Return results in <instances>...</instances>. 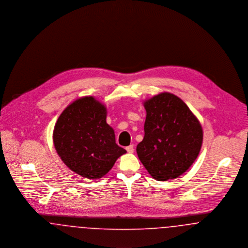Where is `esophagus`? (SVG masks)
Here are the masks:
<instances>
[{"mask_svg": "<svg viewBox=\"0 0 248 248\" xmlns=\"http://www.w3.org/2000/svg\"><path fill=\"white\" fill-rule=\"evenodd\" d=\"M125 149H126L127 153H129V154H133L134 153V145H130L128 147H126Z\"/></svg>", "mask_w": 248, "mask_h": 248, "instance_id": "34e87169", "label": "esophagus"}]
</instances>
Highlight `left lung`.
Returning <instances> with one entry per match:
<instances>
[{"label":"left lung","instance_id":"left-lung-1","mask_svg":"<svg viewBox=\"0 0 248 248\" xmlns=\"http://www.w3.org/2000/svg\"><path fill=\"white\" fill-rule=\"evenodd\" d=\"M144 139L137 153L151 176L174 179L194 163L202 143L200 122L178 96L161 93L144 102Z\"/></svg>","mask_w":248,"mask_h":248}]
</instances>
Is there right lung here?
<instances>
[{"label": "right lung", "instance_id": "1", "mask_svg": "<svg viewBox=\"0 0 248 248\" xmlns=\"http://www.w3.org/2000/svg\"><path fill=\"white\" fill-rule=\"evenodd\" d=\"M106 117L103 104L93 96H84L63 110L54 128V145L63 163L88 179L105 176L126 153L116 144Z\"/></svg>", "mask_w": 248, "mask_h": 248}]
</instances>
